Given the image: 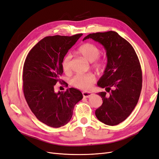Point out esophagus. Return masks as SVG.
Returning a JSON list of instances; mask_svg holds the SVG:
<instances>
[{"instance_id": "obj_1", "label": "esophagus", "mask_w": 159, "mask_h": 159, "mask_svg": "<svg viewBox=\"0 0 159 159\" xmlns=\"http://www.w3.org/2000/svg\"><path fill=\"white\" fill-rule=\"evenodd\" d=\"M93 94L90 92H83V95L85 98H89V97H91Z\"/></svg>"}]
</instances>
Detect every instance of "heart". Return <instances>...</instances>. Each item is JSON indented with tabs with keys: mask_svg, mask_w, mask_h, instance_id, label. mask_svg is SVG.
<instances>
[{
	"mask_svg": "<svg viewBox=\"0 0 159 159\" xmlns=\"http://www.w3.org/2000/svg\"><path fill=\"white\" fill-rule=\"evenodd\" d=\"M77 52L83 58L90 62H93V66L97 70H101L104 68V62L102 60H98V57L101 54L100 49L95 45L91 43H85L79 47ZM71 55L66 54L65 56L61 63V66L64 72L69 73L70 72V60ZM95 76L92 73L84 75H77L71 80V83L75 87L87 90L95 83Z\"/></svg>",
	"mask_w": 159,
	"mask_h": 159,
	"instance_id": "heart-1",
	"label": "heart"
}]
</instances>
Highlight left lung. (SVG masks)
Here are the masks:
<instances>
[{
  "label": "left lung",
  "mask_w": 159,
  "mask_h": 159,
  "mask_svg": "<svg viewBox=\"0 0 159 159\" xmlns=\"http://www.w3.org/2000/svg\"><path fill=\"white\" fill-rule=\"evenodd\" d=\"M87 39L103 46L107 58L97 85L111 93H97L103 103L96 109L95 116L105 124L117 125L131 114L139 99L142 83L139 60L132 45L116 31L90 34L83 40Z\"/></svg>",
  "instance_id": "1"
}]
</instances>
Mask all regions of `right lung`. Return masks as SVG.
<instances>
[{
  "label": "right lung",
  "mask_w": 159,
  "mask_h": 159,
  "mask_svg": "<svg viewBox=\"0 0 159 159\" xmlns=\"http://www.w3.org/2000/svg\"><path fill=\"white\" fill-rule=\"evenodd\" d=\"M82 35L44 38L30 50L24 63L25 100L35 117L52 128L66 125L71 119L75 105L83 99L82 93L76 89L55 93L54 88L57 82H61L63 58Z\"/></svg>",
  "instance_id": "add662e5"
}]
</instances>
